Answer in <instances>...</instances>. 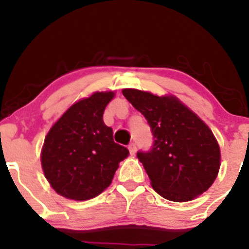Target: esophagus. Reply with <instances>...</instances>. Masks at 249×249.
Instances as JSON below:
<instances>
[{"label":"esophagus","mask_w":249,"mask_h":249,"mask_svg":"<svg viewBox=\"0 0 249 249\" xmlns=\"http://www.w3.org/2000/svg\"><path fill=\"white\" fill-rule=\"evenodd\" d=\"M129 150H130V154H131V155L136 154V144H135V143H130Z\"/></svg>","instance_id":"34e87169"}]
</instances>
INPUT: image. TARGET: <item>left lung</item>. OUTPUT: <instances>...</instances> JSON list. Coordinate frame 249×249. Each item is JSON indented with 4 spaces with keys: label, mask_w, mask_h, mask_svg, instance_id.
Listing matches in <instances>:
<instances>
[{
    "label": "left lung",
    "mask_w": 249,
    "mask_h": 249,
    "mask_svg": "<svg viewBox=\"0 0 249 249\" xmlns=\"http://www.w3.org/2000/svg\"><path fill=\"white\" fill-rule=\"evenodd\" d=\"M123 95L144 115L154 136L150 152L137 153L153 189L170 201L196 199L219 172L220 148L212 130L175 95L139 89H123Z\"/></svg>",
    "instance_id": "obj_1"
}]
</instances>
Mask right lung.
I'll list each match as a JSON object with an SVG mask.
<instances>
[{"label":"right lung","mask_w":249,"mask_h":249,"mask_svg":"<svg viewBox=\"0 0 249 249\" xmlns=\"http://www.w3.org/2000/svg\"><path fill=\"white\" fill-rule=\"evenodd\" d=\"M115 92L95 91L74 102L44 139L41 164L50 187L66 199L85 201L112 183L129 150L117 144L102 115Z\"/></svg>","instance_id":"1"}]
</instances>
